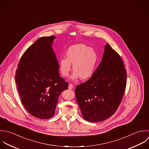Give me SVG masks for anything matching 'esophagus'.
I'll list each match as a JSON object with an SVG mask.
<instances>
[{"label":"esophagus","mask_w":149,"mask_h":149,"mask_svg":"<svg viewBox=\"0 0 149 149\" xmlns=\"http://www.w3.org/2000/svg\"><path fill=\"white\" fill-rule=\"evenodd\" d=\"M73 85H72V84H69V85H68V89H69L71 90L73 89Z\"/></svg>","instance_id":"1"}]
</instances>
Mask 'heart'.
Listing matches in <instances>:
<instances>
[{
	"instance_id": "b5f03b06",
	"label": "heart",
	"mask_w": 149,
	"mask_h": 149,
	"mask_svg": "<svg viewBox=\"0 0 149 149\" xmlns=\"http://www.w3.org/2000/svg\"><path fill=\"white\" fill-rule=\"evenodd\" d=\"M65 58H61L59 66L61 74L64 77H68L72 65L74 74L72 79L86 81L93 75L97 60L95 52L89 47L82 44H75L70 47L65 52Z\"/></svg>"
}]
</instances>
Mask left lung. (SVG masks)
Listing matches in <instances>:
<instances>
[{
    "label": "left lung",
    "mask_w": 149,
    "mask_h": 149,
    "mask_svg": "<svg viewBox=\"0 0 149 149\" xmlns=\"http://www.w3.org/2000/svg\"><path fill=\"white\" fill-rule=\"evenodd\" d=\"M127 84V72L119 54L107 43L93 76L75 90L83 118L99 122L112 116L119 107Z\"/></svg>",
    "instance_id": "1"
}]
</instances>
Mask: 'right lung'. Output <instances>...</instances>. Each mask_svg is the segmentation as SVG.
<instances>
[{
  "instance_id": "add662e5",
  "label": "right lung",
  "mask_w": 149,
  "mask_h": 149,
  "mask_svg": "<svg viewBox=\"0 0 149 149\" xmlns=\"http://www.w3.org/2000/svg\"><path fill=\"white\" fill-rule=\"evenodd\" d=\"M55 38H39L22 55L15 73L22 104L38 119H49L55 115L59 95L68 86L60 77L59 63L52 48Z\"/></svg>"
}]
</instances>
